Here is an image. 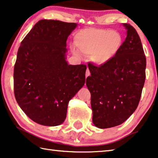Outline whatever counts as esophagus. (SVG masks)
I'll list each match as a JSON object with an SVG mask.
<instances>
[{
    "instance_id": "34e87169",
    "label": "esophagus",
    "mask_w": 158,
    "mask_h": 158,
    "mask_svg": "<svg viewBox=\"0 0 158 158\" xmlns=\"http://www.w3.org/2000/svg\"><path fill=\"white\" fill-rule=\"evenodd\" d=\"M90 71H89V69H86V78H87V77H88L89 76H90Z\"/></svg>"
}]
</instances>
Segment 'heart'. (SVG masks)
<instances>
[{
  "label": "heart",
  "instance_id": "1",
  "mask_svg": "<svg viewBox=\"0 0 158 158\" xmlns=\"http://www.w3.org/2000/svg\"><path fill=\"white\" fill-rule=\"evenodd\" d=\"M74 44L82 54L91 57L95 64L102 66L109 63L119 52L123 45V37L116 30L90 28L77 34ZM72 51L75 56H79L74 48H72Z\"/></svg>",
  "mask_w": 158,
  "mask_h": 158
}]
</instances>
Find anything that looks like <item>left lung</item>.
Returning a JSON list of instances; mask_svg holds the SVG:
<instances>
[{
    "label": "left lung",
    "instance_id": "left-lung-1",
    "mask_svg": "<svg viewBox=\"0 0 158 158\" xmlns=\"http://www.w3.org/2000/svg\"><path fill=\"white\" fill-rule=\"evenodd\" d=\"M127 37L114 58L105 65L89 63L86 86L91 95L93 123L99 129L124 122L134 113L146 79V59L141 39L133 27L123 23Z\"/></svg>",
    "mask_w": 158,
    "mask_h": 158
}]
</instances>
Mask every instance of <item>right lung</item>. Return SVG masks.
I'll list each match as a JSON object with an SVG mask.
<instances>
[{
	"mask_svg": "<svg viewBox=\"0 0 158 158\" xmlns=\"http://www.w3.org/2000/svg\"><path fill=\"white\" fill-rule=\"evenodd\" d=\"M77 27V23L42 19L17 51L15 96L24 113L41 125L63 123L69 101L84 85L86 66L66 60L67 39Z\"/></svg>",
	"mask_w": 158,
	"mask_h": 158,
	"instance_id": "1",
	"label": "right lung"
}]
</instances>
